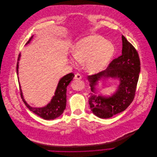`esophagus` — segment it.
Returning <instances> with one entry per match:
<instances>
[{"label": "esophagus", "mask_w": 157, "mask_h": 157, "mask_svg": "<svg viewBox=\"0 0 157 157\" xmlns=\"http://www.w3.org/2000/svg\"><path fill=\"white\" fill-rule=\"evenodd\" d=\"M75 79H77V80L82 79V75L79 73H77L75 75Z\"/></svg>", "instance_id": "esophagus-1"}]
</instances>
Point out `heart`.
Returning <instances> with one entry per match:
<instances>
[{
  "instance_id": "b5f03b06",
  "label": "heart",
  "mask_w": 157,
  "mask_h": 157,
  "mask_svg": "<svg viewBox=\"0 0 157 157\" xmlns=\"http://www.w3.org/2000/svg\"><path fill=\"white\" fill-rule=\"evenodd\" d=\"M114 52L112 44L98 35H92L78 40L72 50V65L84 62L90 73H97L108 64Z\"/></svg>"
}]
</instances>
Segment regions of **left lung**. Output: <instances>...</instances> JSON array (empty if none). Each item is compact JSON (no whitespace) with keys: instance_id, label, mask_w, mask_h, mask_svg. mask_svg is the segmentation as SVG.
<instances>
[{"instance_id":"8db88e82","label":"left lung","mask_w":157,"mask_h":157,"mask_svg":"<svg viewBox=\"0 0 157 157\" xmlns=\"http://www.w3.org/2000/svg\"><path fill=\"white\" fill-rule=\"evenodd\" d=\"M122 54L113 59L108 67L88 76L92 92L89 104L92 113L100 118H109L124 111L132 102L140 72V61L134 46L122 36ZM108 77L118 79L120 84L111 97L97 96L94 86L98 80Z\"/></svg>"}]
</instances>
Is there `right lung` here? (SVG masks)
Returning <instances> with one entry per match:
<instances>
[{"mask_svg":"<svg viewBox=\"0 0 157 157\" xmlns=\"http://www.w3.org/2000/svg\"><path fill=\"white\" fill-rule=\"evenodd\" d=\"M33 36L29 39V40L26 42V45L28 44L31 39H33ZM21 54L19 55L18 61L20 60ZM17 74L18 75V68H19V62H17ZM74 77V74L73 73H69L67 75L63 77L59 81L57 89L56 90L54 95L51 99V101L46 106L43 108H33L30 106L25 100L23 97L22 92L21 89V95L22 98V100L26 106V107L40 117L41 118L49 120H54L60 115H61L64 110L66 108L67 105V86L71 80Z\"/></svg>","mask_w":157,"mask_h":157,"instance_id":"1","label":"right lung"}]
</instances>
